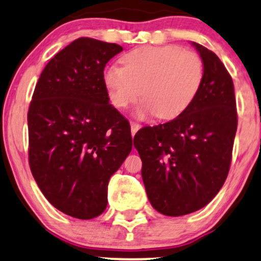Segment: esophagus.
Segmentation results:
<instances>
[{"mask_svg": "<svg viewBox=\"0 0 261 261\" xmlns=\"http://www.w3.org/2000/svg\"><path fill=\"white\" fill-rule=\"evenodd\" d=\"M140 125L136 124V122H131V134H133V136H135V134L140 130Z\"/></svg>", "mask_w": 261, "mask_h": 261, "instance_id": "obj_1", "label": "esophagus"}]
</instances>
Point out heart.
Masks as SVG:
<instances>
[{
	"instance_id": "obj_1",
	"label": "heart",
	"mask_w": 261,
	"mask_h": 261,
	"mask_svg": "<svg viewBox=\"0 0 261 261\" xmlns=\"http://www.w3.org/2000/svg\"><path fill=\"white\" fill-rule=\"evenodd\" d=\"M124 66L104 70L103 83L110 103L124 109L139 99L145 100L136 115H154L162 120L180 116L196 99L205 77V65L199 54L184 51L175 45L142 46L122 58Z\"/></svg>"
}]
</instances>
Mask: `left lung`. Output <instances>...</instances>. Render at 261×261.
<instances>
[{"label":"left lung","instance_id":"1","mask_svg":"<svg viewBox=\"0 0 261 261\" xmlns=\"http://www.w3.org/2000/svg\"><path fill=\"white\" fill-rule=\"evenodd\" d=\"M191 45L205 65L196 99L180 116L142 127L134 137L149 202L166 216L195 212L217 195L228 175L238 124L228 71L211 50Z\"/></svg>","mask_w":261,"mask_h":261}]
</instances>
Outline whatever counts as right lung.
Returning a JSON list of instances; mask_svg holds the SVG:
<instances>
[{"label": "right lung", "mask_w": 261, "mask_h": 261, "mask_svg": "<svg viewBox=\"0 0 261 261\" xmlns=\"http://www.w3.org/2000/svg\"><path fill=\"white\" fill-rule=\"evenodd\" d=\"M120 51L76 39L45 66L29 106L32 174L54 207L80 220L103 214L110 176L133 148L130 124L103 83L107 62Z\"/></svg>", "instance_id": "add662e5"}]
</instances>
